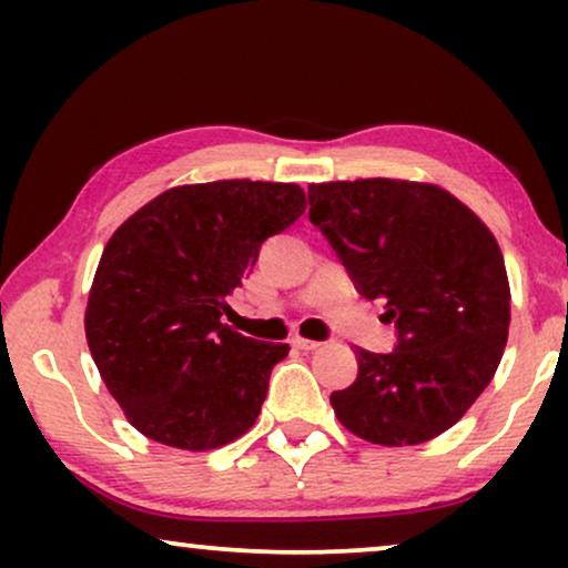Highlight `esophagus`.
<instances>
[{"instance_id": "34e87169", "label": "esophagus", "mask_w": 568, "mask_h": 568, "mask_svg": "<svg viewBox=\"0 0 568 568\" xmlns=\"http://www.w3.org/2000/svg\"><path fill=\"white\" fill-rule=\"evenodd\" d=\"M292 344L302 348V352H315V348H321V341H310V338H292Z\"/></svg>"}]
</instances>
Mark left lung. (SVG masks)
<instances>
[{"mask_svg": "<svg viewBox=\"0 0 568 568\" xmlns=\"http://www.w3.org/2000/svg\"><path fill=\"white\" fill-rule=\"evenodd\" d=\"M310 222L362 297L385 305L398 346L356 348L359 375L331 395L338 422L383 447L422 445L465 416L499 367L509 278L491 230L434 183H313Z\"/></svg>", "mask_w": 568, "mask_h": 568, "instance_id": "8db88e82", "label": "left lung"}]
</instances>
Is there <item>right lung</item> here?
Listing matches in <instances>:
<instances>
[{
  "mask_svg": "<svg viewBox=\"0 0 568 568\" xmlns=\"http://www.w3.org/2000/svg\"><path fill=\"white\" fill-rule=\"evenodd\" d=\"M305 206L297 183L178 185L108 240L84 336L105 387L144 437L204 453L255 424L290 346L247 338L222 315L263 240Z\"/></svg>",
  "mask_w": 568,
  "mask_h": 568,
  "instance_id": "add662e5",
  "label": "right lung"
}]
</instances>
